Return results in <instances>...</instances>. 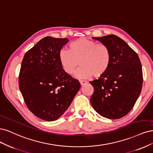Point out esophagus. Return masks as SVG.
<instances>
[{
	"mask_svg": "<svg viewBox=\"0 0 153 153\" xmlns=\"http://www.w3.org/2000/svg\"><path fill=\"white\" fill-rule=\"evenodd\" d=\"M80 85L82 86H83V85H84L87 84V82L85 81V80H80Z\"/></svg>",
	"mask_w": 153,
	"mask_h": 153,
	"instance_id": "34e87169",
	"label": "esophagus"
}]
</instances>
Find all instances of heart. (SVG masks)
<instances>
[{
	"label": "heart",
	"mask_w": 153,
	"mask_h": 153,
	"mask_svg": "<svg viewBox=\"0 0 153 153\" xmlns=\"http://www.w3.org/2000/svg\"><path fill=\"white\" fill-rule=\"evenodd\" d=\"M58 59L63 71L68 75L73 73L79 63L81 66L75 76L82 79L104 75L109 68L111 54L105 45L82 38L72 41L69 45V50H60Z\"/></svg>",
	"instance_id": "1"
}]
</instances>
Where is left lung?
<instances>
[{
    "instance_id": "obj_1",
    "label": "left lung",
    "mask_w": 153,
    "mask_h": 153,
    "mask_svg": "<svg viewBox=\"0 0 153 153\" xmlns=\"http://www.w3.org/2000/svg\"><path fill=\"white\" fill-rule=\"evenodd\" d=\"M92 39L108 47L111 61L106 72L91 81L94 87L91 103L101 116L120 119L135 105L142 87L143 75L137 53L121 38L110 34Z\"/></svg>"
}]
</instances>
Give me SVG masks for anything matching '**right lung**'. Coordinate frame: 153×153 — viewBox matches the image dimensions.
Listing matches in <instances>:
<instances>
[{
	"mask_svg": "<svg viewBox=\"0 0 153 153\" xmlns=\"http://www.w3.org/2000/svg\"><path fill=\"white\" fill-rule=\"evenodd\" d=\"M68 38L47 36L25 53L19 74L25 103L36 117L47 121L59 119L70 106L80 84L63 71L59 52Z\"/></svg>",
	"mask_w": 153,
	"mask_h": 153,
	"instance_id": "1",
	"label": "right lung"
}]
</instances>
